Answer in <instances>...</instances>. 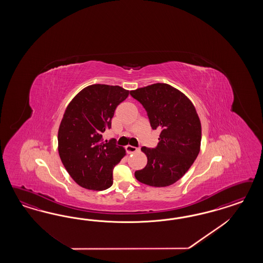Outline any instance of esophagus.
I'll return each mask as SVG.
<instances>
[{
  "label": "esophagus",
  "instance_id": "obj_1",
  "mask_svg": "<svg viewBox=\"0 0 263 263\" xmlns=\"http://www.w3.org/2000/svg\"><path fill=\"white\" fill-rule=\"evenodd\" d=\"M125 149H126V152L128 153H134V152H138L139 149L135 147V146H132V145H127L126 147H125Z\"/></svg>",
  "mask_w": 263,
  "mask_h": 263
}]
</instances>
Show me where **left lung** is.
I'll list each match as a JSON object with an SVG mask.
<instances>
[{
    "mask_svg": "<svg viewBox=\"0 0 263 263\" xmlns=\"http://www.w3.org/2000/svg\"><path fill=\"white\" fill-rule=\"evenodd\" d=\"M130 95L143 105L152 129L161 130L155 148L142 147L147 164L136 171L137 180L154 187L175 183L199 152L201 125L194 105L181 91L162 83L131 90Z\"/></svg>",
    "mask_w": 263,
    "mask_h": 263,
    "instance_id": "left-lung-1",
    "label": "left lung"
}]
</instances>
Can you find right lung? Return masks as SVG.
<instances>
[{"label":"right lung","mask_w":263,"mask_h":263,"mask_svg":"<svg viewBox=\"0 0 263 263\" xmlns=\"http://www.w3.org/2000/svg\"><path fill=\"white\" fill-rule=\"evenodd\" d=\"M129 96L120 86L91 85L68 104L58 133L59 154L73 180L88 190L102 191L112 185V170L125 149L112 140L102 142L111 126L118 105Z\"/></svg>","instance_id":"obj_1"}]
</instances>
